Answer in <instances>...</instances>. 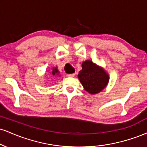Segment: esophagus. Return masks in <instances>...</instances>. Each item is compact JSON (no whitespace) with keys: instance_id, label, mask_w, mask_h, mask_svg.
Instances as JSON below:
<instances>
[{"instance_id":"esophagus-1","label":"esophagus","mask_w":147,"mask_h":147,"mask_svg":"<svg viewBox=\"0 0 147 147\" xmlns=\"http://www.w3.org/2000/svg\"><path fill=\"white\" fill-rule=\"evenodd\" d=\"M75 75H76L75 73H72V74H69V75H68V77H75Z\"/></svg>"}]
</instances>
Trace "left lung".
I'll return each mask as SVG.
<instances>
[{
    "mask_svg": "<svg viewBox=\"0 0 147 147\" xmlns=\"http://www.w3.org/2000/svg\"><path fill=\"white\" fill-rule=\"evenodd\" d=\"M82 65L78 78L84 89L90 94L99 93L104 90L109 83V74L92 61L86 60Z\"/></svg>",
    "mask_w": 147,
    "mask_h": 147,
    "instance_id": "8db88e82",
    "label": "left lung"
}]
</instances>
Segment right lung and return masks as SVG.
<instances>
[{
  "label": "right lung",
  "mask_w": 147,
  "mask_h": 147,
  "mask_svg": "<svg viewBox=\"0 0 147 147\" xmlns=\"http://www.w3.org/2000/svg\"><path fill=\"white\" fill-rule=\"evenodd\" d=\"M59 73V70H57V67H54V68H52V75H58Z\"/></svg>",
  "instance_id": "right-lung-1"
}]
</instances>
